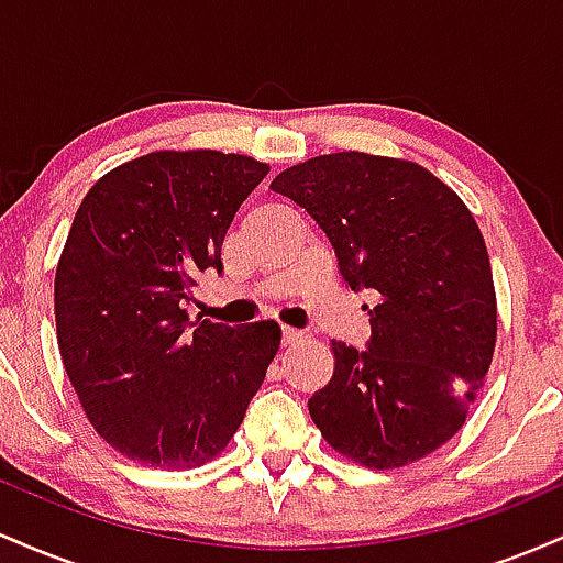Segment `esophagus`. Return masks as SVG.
Listing matches in <instances>:
<instances>
[{
	"label": "esophagus",
	"mask_w": 563,
	"mask_h": 563,
	"mask_svg": "<svg viewBox=\"0 0 563 563\" xmlns=\"http://www.w3.org/2000/svg\"><path fill=\"white\" fill-rule=\"evenodd\" d=\"M303 339L301 331H294V328H286L283 325V346H294L299 344V341Z\"/></svg>",
	"instance_id": "obj_1"
}]
</instances>
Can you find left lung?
<instances>
[{"label":"left lung","mask_w":563,"mask_h":563,"mask_svg":"<svg viewBox=\"0 0 563 563\" xmlns=\"http://www.w3.org/2000/svg\"><path fill=\"white\" fill-rule=\"evenodd\" d=\"M320 224L344 283L371 288L367 352L333 341L309 416L339 455L391 471L450 442L493 365L497 299L479 224L416 161L344 151L269 185Z\"/></svg>","instance_id":"1"}]
</instances>
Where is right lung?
Returning <instances> with one entry per match:
<instances>
[{"mask_svg": "<svg viewBox=\"0 0 563 563\" xmlns=\"http://www.w3.org/2000/svg\"><path fill=\"white\" fill-rule=\"evenodd\" d=\"M269 164L222 151H156L102 174L55 269L63 365L84 416L151 468L214 461L280 349L275 320H190L198 273Z\"/></svg>", "mask_w": 563, "mask_h": 563, "instance_id": "1", "label": "right lung"}]
</instances>
